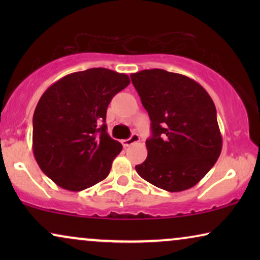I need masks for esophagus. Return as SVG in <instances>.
<instances>
[{"label": "esophagus", "instance_id": "obj_1", "mask_svg": "<svg viewBox=\"0 0 260 260\" xmlns=\"http://www.w3.org/2000/svg\"><path fill=\"white\" fill-rule=\"evenodd\" d=\"M137 142H140V136H138L137 134H133L130 136V138H127V140H123L122 143L124 147H129V145L134 144V143H137Z\"/></svg>", "mask_w": 260, "mask_h": 260}]
</instances>
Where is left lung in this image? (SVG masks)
<instances>
[{
    "instance_id": "1",
    "label": "left lung",
    "mask_w": 260,
    "mask_h": 260,
    "mask_svg": "<svg viewBox=\"0 0 260 260\" xmlns=\"http://www.w3.org/2000/svg\"><path fill=\"white\" fill-rule=\"evenodd\" d=\"M131 80L151 120L148 156L135 167L142 179L168 191L194 187L222 148L216 110L197 81L165 70H144Z\"/></svg>"
}]
</instances>
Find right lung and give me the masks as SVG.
<instances>
[{
  "instance_id": "add662e5",
  "label": "right lung",
  "mask_w": 260,
  "mask_h": 260,
  "mask_svg": "<svg viewBox=\"0 0 260 260\" xmlns=\"http://www.w3.org/2000/svg\"><path fill=\"white\" fill-rule=\"evenodd\" d=\"M129 84L126 74L99 67L67 74L41 95L33 116V152L59 187L80 191L109 175L123 147L106 131V110Z\"/></svg>"
}]
</instances>
